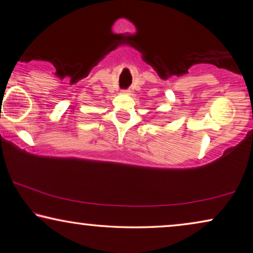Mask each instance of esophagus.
I'll return each mask as SVG.
<instances>
[{
  "label": "esophagus",
  "instance_id": "esophagus-1",
  "mask_svg": "<svg viewBox=\"0 0 253 253\" xmlns=\"http://www.w3.org/2000/svg\"><path fill=\"white\" fill-rule=\"evenodd\" d=\"M122 93H123V94H129L130 90H129V89H123Z\"/></svg>",
  "mask_w": 253,
  "mask_h": 253
}]
</instances>
